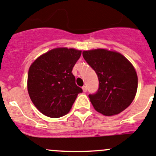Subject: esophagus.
<instances>
[{
    "mask_svg": "<svg viewBox=\"0 0 156 156\" xmlns=\"http://www.w3.org/2000/svg\"><path fill=\"white\" fill-rule=\"evenodd\" d=\"M82 89H83V91L84 93H85V92H87V87H86V86H83V87H82Z\"/></svg>",
    "mask_w": 156,
    "mask_h": 156,
    "instance_id": "34e87169",
    "label": "esophagus"
}]
</instances>
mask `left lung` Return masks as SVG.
<instances>
[{"label": "left lung", "instance_id": "8db88e82", "mask_svg": "<svg viewBox=\"0 0 156 156\" xmlns=\"http://www.w3.org/2000/svg\"><path fill=\"white\" fill-rule=\"evenodd\" d=\"M83 56L99 79L96 94H90L94 109L104 115H117L133 101L138 76L133 65L120 53L107 49L83 50Z\"/></svg>", "mask_w": 156, "mask_h": 156}]
</instances>
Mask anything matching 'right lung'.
<instances>
[{"instance_id": "right-lung-1", "label": "right lung", "mask_w": 156, "mask_h": 156, "mask_svg": "<svg viewBox=\"0 0 156 156\" xmlns=\"http://www.w3.org/2000/svg\"><path fill=\"white\" fill-rule=\"evenodd\" d=\"M81 50L57 47L41 55L30 65L27 90L37 109L50 118L66 115L82 89L76 84L72 69Z\"/></svg>"}]
</instances>
